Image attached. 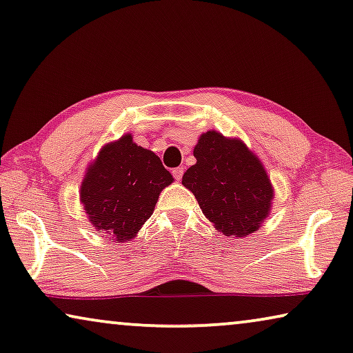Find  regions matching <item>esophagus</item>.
Returning a JSON list of instances; mask_svg holds the SVG:
<instances>
[{
	"label": "esophagus",
	"instance_id": "34e87169",
	"mask_svg": "<svg viewBox=\"0 0 353 353\" xmlns=\"http://www.w3.org/2000/svg\"><path fill=\"white\" fill-rule=\"evenodd\" d=\"M172 176H174L176 181H181L183 176V168H174V170H172Z\"/></svg>",
	"mask_w": 353,
	"mask_h": 353
}]
</instances>
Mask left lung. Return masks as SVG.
Returning a JSON list of instances; mask_svg holds the SVG:
<instances>
[{
	"label": "left lung",
	"mask_w": 353,
	"mask_h": 353,
	"mask_svg": "<svg viewBox=\"0 0 353 353\" xmlns=\"http://www.w3.org/2000/svg\"><path fill=\"white\" fill-rule=\"evenodd\" d=\"M196 163L183 172L182 185L196 198L206 219L225 236L244 238L270 215L274 187L254 152L239 138L215 130L199 136Z\"/></svg>",
	"instance_id": "1"
}]
</instances>
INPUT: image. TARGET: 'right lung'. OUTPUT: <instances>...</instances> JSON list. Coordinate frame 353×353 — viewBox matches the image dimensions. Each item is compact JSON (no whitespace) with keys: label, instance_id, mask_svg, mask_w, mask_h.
<instances>
[{"label":"right lung","instance_id":"right-lung-1","mask_svg":"<svg viewBox=\"0 0 353 353\" xmlns=\"http://www.w3.org/2000/svg\"><path fill=\"white\" fill-rule=\"evenodd\" d=\"M172 181L159 155L126 133L101 147L87 168L79 198L94 230L126 243L136 238Z\"/></svg>","mask_w":353,"mask_h":353}]
</instances>
